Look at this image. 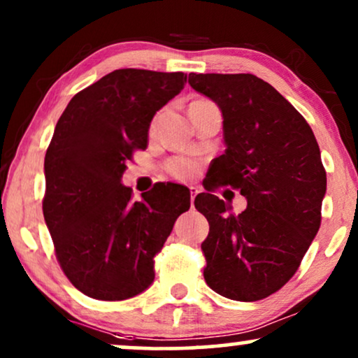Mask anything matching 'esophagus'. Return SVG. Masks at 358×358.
Instances as JSON below:
<instances>
[{"label":"esophagus","mask_w":358,"mask_h":358,"mask_svg":"<svg viewBox=\"0 0 358 358\" xmlns=\"http://www.w3.org/2000/svg\"><path fill=\"white\" fill-rule=\"evenodd\" d=\"M190 201L194 202V199H196V196L199 192H201V190H199V187H196V185H190Z\"/></svg>","instance_id":"34e87169"}]
</instances>
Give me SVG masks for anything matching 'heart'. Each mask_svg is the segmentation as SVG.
<instances>
[{
	"mask_svg": "<svg viewBox=\"0 0 358 358\" xmlns=\"http://www.w3.org/2000/svg\"><path fill=\"white\" fill-rule=\"evenodd\" d=\"M168 173L176 179H190L197 173V162L190 157H173L168 164H166Z\"/></svg>",
	"mask_w": 358,
	"mask_h": 358,
	"instance_id": "obj_1",
	"label": "heart"
}]
</instances>
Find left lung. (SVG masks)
Listing matches in <instances>:
<instances>
[{"instance_id": "left-lung-1", "label": "left lung", "mask_w": 358, "mask_h": 358, "mask_svg": "<svg viewBox=\"0 0 358 358\" xmlns=\"http://www.w3.org/2000/svg\"><path fill=\"white\" fill-rule=\"evenodd\" d=\"M189 85L224 118L225 152L213 161L210 184L247 199L234 215L213 194L196 197L210 227L203 278L224 298L264 299L298 271L321 227L327 179L319 145L303 115L257 76L189 73Z\"/></svg>"}]
</instances>
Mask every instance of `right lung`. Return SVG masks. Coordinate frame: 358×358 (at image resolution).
I'll list each match as a JSON object with an SVG mask.
<instances>
[{"instance_id":"obj_1","label":"right lung","mask_w":358,"mask_h":358,"mask_svg":"<svg viewBox=\"0 0 358 358\" xmlns=\"http://www.w3.org/2000/svg\"><path fill=\"white\" fill-rule=\"evenodd\" d=\"M182 72L118 69L83 88L55 124L44 159V220L69 281L88 298L123 301L155 281V255L189 210L190 192L157 184L131 201L122 184L148 146L157 110L184 88Z\"/></svg>"}]
</instances>
